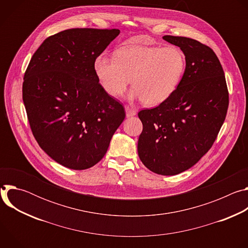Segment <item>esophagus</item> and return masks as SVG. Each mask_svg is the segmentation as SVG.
Segmentation results:
<instances>
[{
    "label": "esophagus",
    "mask_w": 248,
    "mask_h": 248,
    "mask_svg": "<svg viewBox=\"0 0 248 248\" xmlns=\"http://www.w3.org/2000/svg\"><path fill=\"white\" fill-rule=\"evenodd\" d=\"M125 113H126L127 118H130V117H133L136 115V111L131 109L130 107H128V106H125Z\"/></svg>",
    "instance_id": "obj_1"
}]
</instances>
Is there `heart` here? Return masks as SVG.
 Wrapping results in <instances>:
<instances>
[{
	"label": "heart",
	"mask_w": 248,
	"mask_h": 248,
	"mask_svg": "<svg viewBox=\"0 0 248 248\" xmlns=\"http://www.w3.org/2000/svg\"><path fill=\"white\" fill-rule=\"evenodd\" d=\"M186 66L185 53L176 46H127L115 58L101 55L94 62L96 77L112 97L121 96L130 83V99L149 107L168 100L178 88Z\"/></svg>",
	"instance_id": "1"
}]
</instances>
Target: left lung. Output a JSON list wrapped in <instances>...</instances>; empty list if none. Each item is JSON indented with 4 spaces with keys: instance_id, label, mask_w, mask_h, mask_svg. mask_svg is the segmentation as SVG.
<instances>
[{
    "instance_id": "left-lung-1",
    "label": "left lung",
    "mask_w": 248,
    "mask_h": 248,
    "mask_svg": "<svg viewBox=\"0 0 248 248\" xmlns=\"http://www.w3.org/2000/svg\"><path fill=\"white\" fill-rule=\"evenodd\" d=\"M163 39L185 53L186 72L168 100L138 113L143 129L137 151L150 170L173 175L194 166L215 142L227 116L229 91L222 64L210 47L187 37Z\"/></svg>"
}]
</instances>
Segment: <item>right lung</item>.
I'll list each match as a JSON object with an SVG mask.
<instances>
[{
    "instance_id": "add662e5",
    "label": "right lung",
    "mask_w": 248,
    "mask_h": 248,
    "mask_svg": "<svg viewBox=\"0 0 248 248\" xmlns=\"http://www.w3.org/2000/svg\"><path fill=\"white\" fill-rule=\"evenodd\" d=\"M119 29L72 28L44 40L25 70L22 99L32 133L54 161L73 170L96 165L125 118L106 93L94 62Z\"/></svg>"
}]
</instances>
